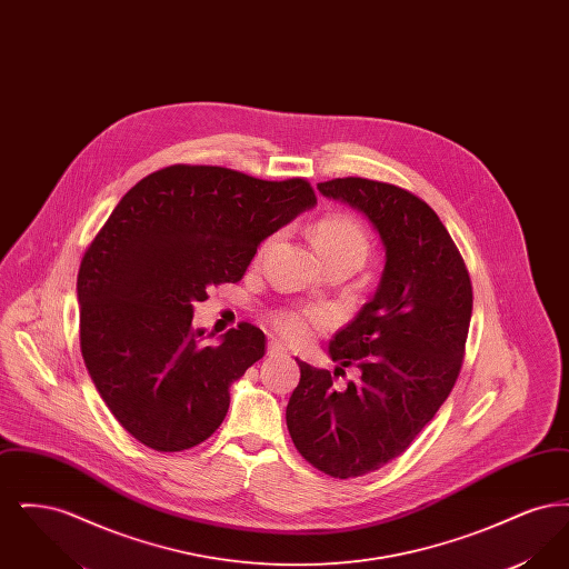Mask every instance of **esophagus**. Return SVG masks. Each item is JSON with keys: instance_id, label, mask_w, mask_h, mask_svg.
I'll use <instances>...</instances> for the list:
<instances>
[{"instance_id": "obj_1", "label": "esophagus", "mask_w": 569, "mask_h": 569, "mask_svg": "<svg viewBox=\"0 0 569 569\" xmlns=\"http://www.w3.org/2000/svg\"><path fill=\"white\" fill-rule=\"evenodd\" d=\"M269 356H288V348H283L279 341H269Z\"/></svg>"}]
</instances>
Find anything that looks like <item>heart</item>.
Instances as JSON below:
<instances>
[{
	"mask_svg": "<svg viewBox=\"0 0 569 569\" xmlns=\"http://www.w3.org/2000/svg\"><path fill=\"white\" fill-rule=\"evenodd\" d=\"M311 241L320 258L352 256L365 262L369 253V239L365 228L346 213L326 216L313 226ZM330 322L322 309H286L272 316V326L290 341H307Z\"/></svg>",
	"mask_w": 569,
	"mask_h": 569,
	"instance_id": "obj_1",
	"label": "heart"
}]
</instances>
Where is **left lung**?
Listing matches in <instances>:
<instances>
[{"instance_id": "8db88e82", "label": "left lung", "mask_w": 569, "mask_h": 569, "mask_svg": "<svg viewBox=\"0 0 569 569\" xmlns=\"http://www.w3.org/2000/svg\"><path fill=\"white\" fill-rule=\"evenodd\" d=\"M318 190L369 217L386 249L376 297L328 346L335 373L353 365L360 379L341 390L330 371L298 360L300 381L286 409L302 459L348 480L401 457L448 399L473 292L446 226L411 191L360 177Z\"/></svg>"}]
</instances>
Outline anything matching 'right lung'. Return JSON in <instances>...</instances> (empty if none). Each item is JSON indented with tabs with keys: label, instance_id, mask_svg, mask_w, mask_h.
I'll list each match as a JSON object with an SVG mask.
<instances>
[{
	"label": "right lung",
	"instance_id": "add662e5",
	"mask_svg": "<svg viewBox=\"0 0 569 569\" xmlns=\"http://www.w3.org/2000/svg\"><path fill=\"white\" fill-rule=\"evenodd\" d=\"M316 204L305 179L264 181L221 166L174 163L128 191L82 256L81 352L119 425L158 452L216 433L230 386L264 356L239 325L202 343L193 302L237 283L260 243Z\"/></svg>",
	"mask_w": 569,
	"mask_h": 569
}]
</instances>
